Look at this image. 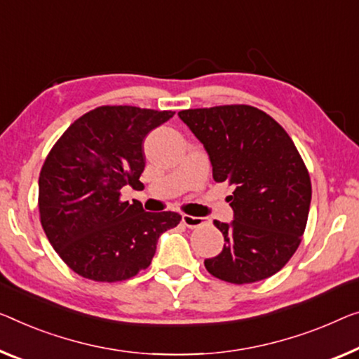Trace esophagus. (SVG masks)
Returning <instances> with one entry per match:
<instances>
[{
    "label": "esophagus",
    "instance_id": "esophagus-1",
    "mask_svg": "<svg viewBox=\"0 0 359 359\" xmlns=\"http://www.w3.org/2000/svg\"><path fill=\"white\" fill-rule=\"evenodd\" d=\"M182 222H184V226H187V227L195 229V227L203 226V224H205V219L190 216V214H184V216H182Z\"/></svg>",
    "mask_w": 359,
    "mask_h": 359
}]
</instances>
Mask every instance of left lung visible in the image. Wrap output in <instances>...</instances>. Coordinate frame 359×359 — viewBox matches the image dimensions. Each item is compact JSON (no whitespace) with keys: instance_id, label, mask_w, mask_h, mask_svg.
<instances>
[{"instance_id":"1","label":"left lung","mask_w":359,"mask_h":359,"mask_svg":"<svg viewBox=\"0 0 359 359\" xmlns=\"http://www.w3.org/2000/svg\"><path fill=\"white\" fill-rule=\"evenodd\" d=\"M179 117L205 147L212 179L233 185L227 196L233 221H214L226 243L205 259L208 272L238 285L274 276L302 242L311 205V180L295 143L253 106L185 109Z\"/></svg>"}]
</instances>
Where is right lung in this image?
Returning a JSON list of instances; mask_svg holds the SVG:
<instances>
[{
    "instance_id": "1",
    "label": "right lung",
    "mask_w": 359,
    "mask_h": 359,
    "mask_svg": "<svg viewBox=\"0 0 359 359\" xmlns=\"http://www.w3.org/2000/svg\"><path fill=\"white\" fill-rule=\"evenodd\" d=\"M174 111L100 106L62 133L39 179L41 227L74 272L96 282H119L151 264L158 238L180 222L172 211L147 212L121 200L140 185L143 142Z\"/></svg>"
}]
</instances>
